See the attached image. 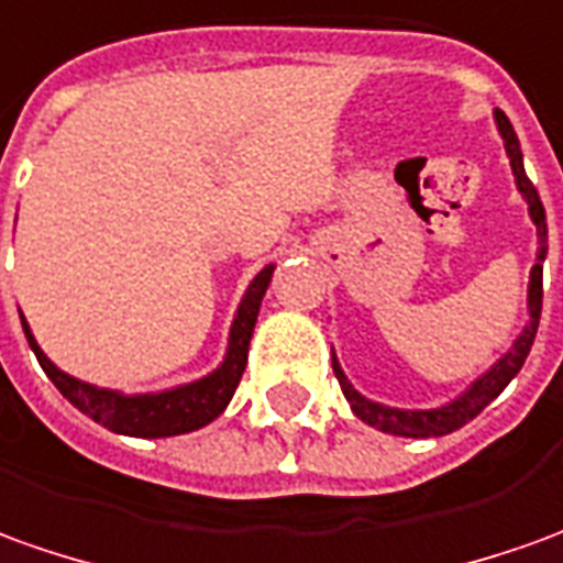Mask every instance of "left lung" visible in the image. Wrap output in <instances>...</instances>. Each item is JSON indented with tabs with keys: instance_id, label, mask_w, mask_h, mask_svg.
Instances as JSON below:
<instances>
[{
	"instance_id": "8db88e82",
	"label": "left lung",
	"mask_w": 563,
	"mask_h": 563,
	"mask_svg": "<svg viewBox=\"0 0 563 563\" xmlns=\"http://www.w3.org/2000/svg\"><path fill=\"white\" fill-rule=\"evenodd\" d=\"M496 128H499V137L506 143V156L511 162V174H515V186H518V192L525 196L527 201V211H530V220L537 223V263H533V269H530V285H527V312H530V321L525 324V331L518 333V340L511 343V349L499 358V362L482 374V377L475 379L472 386H468L466 393L456 395L453 401L441 407H432V410H401V407H386L379 405V401H371V398H364L349 377L343 374V367L336 362V355H333V374L340 379V389L346 395L349 407H352V413L364 420L367 426H374L379 432H386V435H401V438H438V435H451L456 432L460 426H466L468 420H475L478 413H482L484 407L494 401L496 395L503 393L506 386H509L515 374L525 367V358L530 355V346H533V336H537V328H540V312H542V260H545V251H549V227H545V208H542L540 192H537V186L530 184V177H527L525 170V156H521V143H518V134H515V128L506 119V112L496 110L494 112Z\"/></svg>"
}]
</instances>
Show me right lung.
Returning <instances> with one entry per match:
<instances>
[{"label":"right lung","instance_id":"right-lung-1","mask_svg":"<svg viewBox=\"0 0 563 563\" xmlns=\"http://www.w3.org/2000/svg\"><path fill=\"white\" fill-rule=\"evenodd\" d=\"M275 266H263L254 282L244 290L239 312L232 319L230 328V346H227V358L220 362L217 371H211L208 377L192 379L184 386H174L165 393H143V395H125L115 393V389H100L91 386L85 379H76L64 374L57 364L38 349L36 336L30 331V324L21 316L23 333H26V343L36 352L42 371L48 374L54 386L60 389V395L67 398L69 405L79 407L85 417H91L100 426H107L110 432L131 438H170V435H186V432H196L201 426H208L217 420L227 405L235 395V386L244 374V364H247V346H251V333L257 324L260 303H263V294L273 282Z\"/></svg>","mask_w":563,"mask_h":563}]
</instances>
